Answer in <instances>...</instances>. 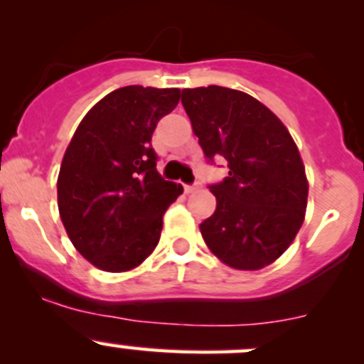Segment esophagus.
<instances>
[{
  "label": "esophagus",
  "mask_w": 364,
  "mask_h": 364,
  "mask_svg": "<svg viewBox=\"0 0 364 364\" xmlns=\"http://www.w3.org/2000/svg\"><path fill=\"white\" fill-rule=\"evenodd\" d=\"M199 188V183H193V185H185V192L186 193H192Z\"/></svg>",
  "instance_id": "esophagus-1"
}]
</instances>
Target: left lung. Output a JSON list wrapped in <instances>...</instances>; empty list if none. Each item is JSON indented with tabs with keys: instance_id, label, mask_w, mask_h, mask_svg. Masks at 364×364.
Returning <instances> with one entry per match:
<instances>
[{
	"instance_id": "8db88e82",
	"label": "left lung",
	"mask_w": 364,
	"mask_h": 364,
	"mask_svg": "<svg viewBox=\"0 0 364 364\" xmlns=\"http://www.w3.org/2000/svg\"><path fill=\"white\" fill-rule=\"evenodd\" d=\"M208 164L229 176L209 185L216 209L200 223L209 250L234 269L255 271L294 241L306 209L304 165L287 128L266 105L222 86L181 91Z\"/></svg>"
}]
</instances>
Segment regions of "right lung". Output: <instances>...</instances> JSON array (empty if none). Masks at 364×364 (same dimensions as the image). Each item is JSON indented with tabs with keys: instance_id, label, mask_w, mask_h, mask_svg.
Segmentation results:
<instances>
[{
	"instance_id": "obj_1",
	"label": "right lung",
	"mask_w": 364,
	"mask_h": 364,
	"mask_svg": "<svg viewBox=\"0 0 364 364\" xmlns=\"http://www.w3.org/2000/svg\"><path fill=\"white\" fill-rule=\"evenodd\" d=\"M179 95L176 87H119L84 116L70 141L58 208L73 247L98 269L137 267L159 245L165 211L183 193L159 174L151 146Z\"/></svg>"
}]
</instances>
